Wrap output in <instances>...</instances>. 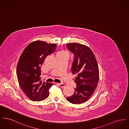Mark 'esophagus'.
Instances as JSON below:
<instances>
[{
  "label": "esophagus",
  "instance_id": "esophagus-1",
  "mask_svg": "<svg viewBox=\"0 0 129 129\" xmlns=\"http://www.w3.org/2000/svg\"><path fill=\"white\" fill-rule=\"evenodd\" d=\"M55 84H56V85H58V86H60V87H65V84H63V83H55Z\"/></svg>",
  "mask_w": 129,
  "mask_h": 129
}]
</instances>
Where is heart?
<instances>
[{
	"label": "heart",
	"instance_id": "obj_1",
	"mask_svg": "<svg viewBox=\"0 0 129 129\" xmlns=\"http://www.w3.org/2000/svg\"><path fill=\"white\" fill-rule=\"evenodd\" d=\"M56 55H69V53L67 51H59L58 52Z\"/></svg>",
	"mask_w": 129,
	"mask_h": 129
}]
</instances>
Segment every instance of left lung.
I'll return each mask as SVG.
<instances>
[{"label":"left lung","mask_w":129,"mask_h":129,"mask_svg":"<svg viewBox=\"0 0 129 129\" xmlns=\"http://www.w3.org/2000/svg\"><path fill=\"white\" fill-rule=\"evenodd\" d=\"M68 49L74 54L72 73L76 75V87L74 94L66 98L73 104H80L88 100L95 90L99 79L98 65L92 50L78 43L67 44Z\"/></svg>","instance_id":"left-lung-1"}]
</instances>
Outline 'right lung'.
I'll list each match as a JSON object with an SVG mask.
<instances>
[{
  "label": "right lung",
  "instance_id": "add662e5",
  "mask_svg": "<svg viewBox=\"0 0 129 129\" xmlns=\"http://www.w3.org/2000/svg\"><path fill=\"white\" fill-rule=\"evenodd\" d=\"M56 45L37 41L29 44L19 59L16 74L19 86L26 96L33 101L47 98L51 83L41 80V68L47 56L55 51Z\"/></svg>",
  "mask_w": 129,
  "mask_h": 129
}]
</instances>
